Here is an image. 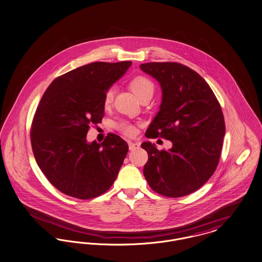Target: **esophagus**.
I'll return each instance as SVG.
<instances>
[{
  "label": "esophagus",
  "instance_id": "obj_1",
  "mask_svg": "<svg viewBox=\"0 0 262 262\" xmlns=\"http://www.w3.org/2000/svg\"><path fill=\"white\" fill-rule=\"evenodd\" d=\"M128 145H129V150L130 151H134L140 148L139 143L137 142H132V141H128Z\"/></svg>",
  "mask_w": 262,
  "mask_h": 262
}]
</instances>
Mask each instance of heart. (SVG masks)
I'll return each instance as SVG.
<instances>
[{
	"label": "heart",
	"instance_id": "obj_1",
	"mask_svg": "<svg viewBox=\"0 0 262 262\" xmlns=\"http://www.w3.org/2000/svg\"><path fill=\"white\" fill-rule=\"evenodd\" d=\"M130 88L132 89V91L135 93V95L139 98L140 100L143 99L144 97L153 94L154 91V85L152 83V81L150 79H148L145 76H136L134 77L131 82H130ZM113 97H114V89L113 88H108L105 91L104 96H103V105L105 107L110 106L112 101H113ZM116 127L126 135H134L135 134V127L128 122H119L116 124Z\"/></svg>",
	"mask_w": 262,
	"mask_h": 262
}]
</instances>
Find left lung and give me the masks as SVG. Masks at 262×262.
<instances>
[{"label":"left lung","instance_id":"obj_1","mask_svg":"<svg viewBox=\"0 0 262 262\" xmlns=\"http://www.w3.org/2000/svg\"><path fill=\"white\" fill-rule=\"evenodd\" d=\"M140 69L162 88L160 110L145 135L173 143L168 151L142 143L148 153L145 179L162 195H187L199 190L217 167L226 133L221 105L206 80L186 66L148 62Z\"/></svg>","mask_w":262,"mask_h":262}]
</instances>
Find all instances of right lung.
<instances>
[{
	"instance_id": "right-lung-1",
	"label": "right lung",
	"mask_w": 262,
	"mask_h": 262,
	"mask_svg": "<svg viewBox=\"0 0 262 262\" xmlns=\"http://www.w3.org/2000/svg\"><path fill=\"white\" fill-rule=\"evenodd\" d=\"M131 61L92 62L55 78L35 110L31 142L35 161L53 187L68 195L88 200L110 189L128 145L116 134L99 144L88 143L90 125L104 116L105 91Z\"/></svg>"
}]
</instances>
